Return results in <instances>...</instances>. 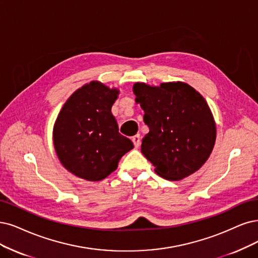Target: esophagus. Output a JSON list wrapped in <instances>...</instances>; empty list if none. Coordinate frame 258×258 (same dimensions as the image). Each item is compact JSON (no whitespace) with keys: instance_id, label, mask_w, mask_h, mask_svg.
Here are the masks:
<instances>
[{"instance_id":"34e87169","label":"esophagus","mask_w":258,"mask_h":258,"mask_svg":"<svg viewBox=\"0 0 258 258\" xmlns=\"http://www.w3.org/2000/svg\"><path fill=\"white\" fill-rule=\"evenodd\" d=\"M132 141H133V144H134L135 148H139V146H140V135L139 134L135 135L134 137L132 138Z\"/></svg>"}]
</instances>
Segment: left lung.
Returning a JSON list of instances; mask_svg holds the SVG:
<instances>
[{
    "instance_id": "1",
    "label": "left lung",
    "mask_w": 258,
    "mask_h": 258,
    "mask_svg": "<svg viewBox=\"0 0 258 258\" xmlns=\"http://www.w3.org/2000/svg\"><path fill=\"white\" fill-rule=\"evenodd\" d=\"M133 90L150 128L141 152L155 172L170 180L195 173L208 159L216 141V124L204 98L182 82L159 87L136 83Z\"/></svg>"
}]
</instances>
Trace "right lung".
<instances>
[{"mask_svg": "<svg viewBox=\"0 0 258 258\" xmlns=\"http://www.w3.org/2000/svg\"><path fill=\"white\" fill-rule=\"evenodd\" d=\"M99 82L76 90L61 108L53 131L54 147L62 166L74 175L97 182L118 167L134 148L119 133L111 106L118 97Z\"/></svg>", "mask_w": 258, "mask_h": 258, "instance_id": "add662e5", "label": "right lung"}]
</instances>
